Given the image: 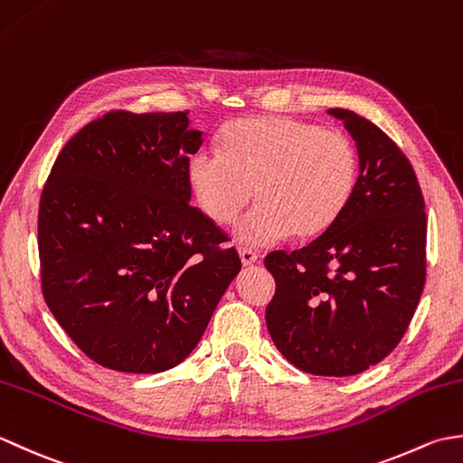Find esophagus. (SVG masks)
Returning <instances> with one entry per match:
<instances>
[{"label": "esophagus", "mask_w": 463, "mask_h": 463, "mask_svg": "<svg viewBox=\"0 0 463 463\" xmlns=\"http://www.w3.org/2000/svg\"><path fill=\"white\" fill-rule=\"evenodd\" d=\"M239 257H241L242 267H252V264L259 260L257 252L250 250V249H239Z\"/></svg>", "instance_id": "1"}]
</instances>
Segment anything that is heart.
<instances>
[{"mask_svg":"<svg viewBox=\"0 0 463 463\" xmlns=\"http://www.w3.org/2000/svg\"><path fill=\"white\" fill-rule=\"evenodd\" d=\"M201 211L229 224L254 196L259 204L234 234L247 247H267L292 234L307 241L336 222L358 179V153L348 135L290 117H252L221 133V153L199 149L186 165Z\"/></svg>","mask_w":463,"mask_h":463,"instance_id":"obj_1","label":"heart"}]
</instances>
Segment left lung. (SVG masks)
<instances>
[{"label":"left lung","mask_w":463,"mask_h":463,"mask_svg":"<svg viewBox=\"0 0 463 463\" xmlns=\"http://www.w3.org/2000/svg\"><path fill=\"white\" fill-rule=\"evenodd\" d=\"M356 141L360 175L340 219L307 247L274 250V346L317 376H352L398 346L426 282V204L408 156L372 121L328 109Z\"/></svg>","instance_id":"left-lung-1"}]
</instances>
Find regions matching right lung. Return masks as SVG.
<instances>
[{
  "label": "right lung",
  "instance_id": "1",
  "mask_svg": "<svg viewBox=\"0 0 463 463\" xmlns=\"http://www.w3.org/2000/svg\"><path fill=\"white\" fill-rule=\"evenodd\" d=\"M203 145L176 113L109 111L67 141L39 201L49 310L87 356L129 373L181 364L241 270L229 237L191 206Z\"/></svg>",
  "mask_w": 463,
  "mask_h": 463
}]
</instances>
